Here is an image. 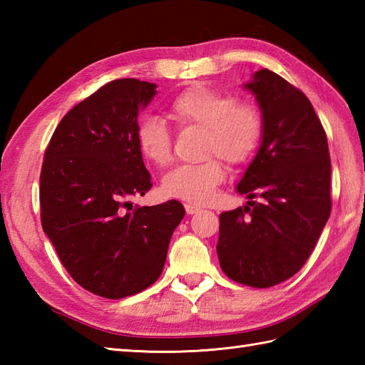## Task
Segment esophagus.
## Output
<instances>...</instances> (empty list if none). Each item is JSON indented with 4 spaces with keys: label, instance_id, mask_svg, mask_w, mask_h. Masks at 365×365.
Here are the masks:
<instances>
[{
    "label": "esophagus",
    "instance_id": "obj_1",
    "mask_svg": "<svg viewBox=\"0 0 365 365\" xmlns=\"http://www.w3.org/2000/svg\"><path fill=\"white\" fill-rule=\"evenodd\" d=\"M185 210H187L188 215H195V213L202 210V208L197 207V205H192V204H187V205H185Z\"/></svg>",
    "mask_w": 365,
    "mask_h": 365
}]
</instances>
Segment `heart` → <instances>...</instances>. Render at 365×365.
I'll use <instances>...</instances> for the list:
<instances>
[{"mask_svg":"<svg viewBox=\"0 0 365 365\" xmlns=\"http://www.w3.org/2000/svg\"><path fill=\"white\" fill-rule=\"evenodd\" d=\"M169 115L178 127L205 128L204 157L218 155L230 165H240L257 149L263 133L260 111L251 103H238L234 96L192 84L169 106ZM136 145L143 158L165 166L173 155V138L163 122L147 118L138 125ZM224 180L220 160L208 158L199 165H180L161 180L163 195L192 204H205Z\"/></svg>","mask_w":365,"mask_h":365,"instance_id":"obj_1","label":"heart"}]
</instances>
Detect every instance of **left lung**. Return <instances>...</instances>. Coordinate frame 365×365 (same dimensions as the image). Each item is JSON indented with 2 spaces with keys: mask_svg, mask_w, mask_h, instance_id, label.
Returning <instances> with one entry per match:
<instances>
[{
  "mask_svg": "<svg viewBox=\"0 0 365 365\" xmlns=\"http://www.w3.org/2000/svg\"><path fill=\"white\" fill-rule=\"evenodd\" d=\"M243 88L260 108L263 133L237 185L247 202L220 215L216 251L230 279L265 289L298 273L319 242L331 213V160L322 122L299 89L268 68Z\"/></svg>",
  "mask_w": 365,
  "mask_h": 365,
  "instance_id": "obj_1",
  "label": "left lung"
}]
</instances>
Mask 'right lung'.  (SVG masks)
<instances>
[{
  "label": "right lung",
  "mask_w": 365,
  "mask_h": 365,
  "mask_svg": "<svg viewBox=\"0 0 365 365\" xmlns=\"http://www.w3.org/2000/svg\"><path fill=\"white\" fill-rule=\"evenodd\" d=\"M155 96V83H108L64 115L45 150L43 232L68 274L103 298H125L157 281L185 216L178 200L152 207L130 200L152 188L136 130Z\"/></svg>",
  "instance_id": "right-lung-1"
}]
</instances>
